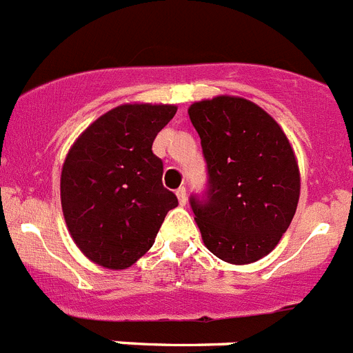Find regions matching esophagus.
I'll use <instances>...</instances> for the list:
<instances>
[{"instance_id": "obj_1", "label": "esophagus", "mask_w": 353, "mask_h": 353, "mask_svg": "<svg viewBox=\"0 0 353 353\" xmlns=\"http://www.w3.org/2000/svg\"><path fill=\"white\" fill-rule=\"evenodd\" d=\"M176 198H179V203L182 205H185L187 203V192H185V187H179V189H176Z\"/></svg>"}]
</instances>
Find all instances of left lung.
Returning a JSON list of instances; mask_svg holds the SVG:
<instances>
[{
    "instance_id": "obj_1",
    "label": "left lung",
    "mask_w": 353,
    "mask_h": 353,
    "mask_svg": "<svg viewBox=\"0 0 353 353\" xmlns=\"http://www.w3.org/2000/svg\"><path fill=\"white\" fill-rule=\"evenodd\" d=\"M208 168L205 201L191 207L208 251L232 265L267 256L288 230L301 196V171L285 130L242 97L191 104Z\"/></svg>"
}]
</instances>
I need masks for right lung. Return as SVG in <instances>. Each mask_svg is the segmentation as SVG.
<instances>
[{
  "mask_svg": "<svg viewBox=\"0 0 353 353\" xmlns=\"http://www.w3.org/2000/svg\"><path fill=\"white\" fill-rule=\"evenodd\" d=\"M176 113L173 104H121L97 118L61 168V210L72 240L93 263L123 270L155 242L179 199L162 185L154 139Z\"/></svg>",
  "mask_w": 353,
  "mask_h": 353,
  "instance_id": "obj_1",
  "label": "right lung"
}]
</instances>
